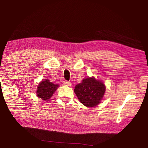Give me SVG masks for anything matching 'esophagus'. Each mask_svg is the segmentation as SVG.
<instances>
[{"label":"esophagus","instance_id":"esophagus-1","mask_svg":"<svg viewBox=\"0 0 148 148\" xmlns=\"http://www.w3.org/2000/svg\"><path fill=\"white\" fill-rule=\"evenodd\" d=\"M63 84L64 85H65V86H71V82L67 81V80H64L63 82Z\"/></svg>","mask_w":148,"mask_h":148}]
</instances>
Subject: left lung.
<instances>
[{"mask_svg":"<svg viewBox=\"0 0 148 148\" xmlns=\"http://www.w3.org/2000/svg\"><path fill=\"white\" fill-rule=\"evenodd\" d=\"M105 89L104 84L92 77L84 79L82 83L76 85L74 92L84 106L95 107L102 100Z\"/></svg>","mask_w":148,"mask_h":148,"instance_id":"1","label":"left lung"}]
</instances>
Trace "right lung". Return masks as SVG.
<instances>
[{
	"instance_id": "add662e5",
	"label": "right lung",
	"mask_w": 148,
	"mask_h": 148,
	"mask_svg": "<svg viewBox=\"0 0 148 148\" xmlns=\"http://www.w3.org/2000/svg\"><path fill=\"white\" fill-rule=\"evenodd\" d=\"M37 89V96L42 100H48L56 91L59 85L54 84L49 80L42 81L39 84Z\"/></svg>"
}]
</instances>
